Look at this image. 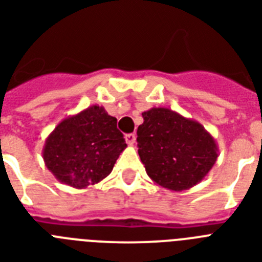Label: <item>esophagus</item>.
I'll return each mask as SVG.
<instances>
[{"instance_id":"1","label":"esophagus","mask_w":262,"mask_h":262,"mask_svg":"<svg viewBox=\"0 0 262 262\" xmlns=\"http://www.w3.org/2000/svg\"><path fill=\"white\" fill-rule=\"evenodd\" d=\"M125 140H126L127 145H133L136 142V136L133 135V133H130V135H126L125 136Z\"/></svg>"}]
</instances>
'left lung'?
I'll return each instance as SVG.
<instances>
[{"mask_svg": "<svg viewBox=\"0 0 262 262\" xmlns=\"http://www.w3.org/2000/svg\"><path fill=\"white\" fill-rule=\"evenodd\" d=\"M142 118L137 129L138 155L153 183L178 192L205 179L220 149L203 125L168 107H152Z\"/></svg>", "mask_w": 262, "mask_h": 262, "instance_id": "left-lung-1", "label": "left lung"}]
</instances>
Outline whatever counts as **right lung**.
<instances>
[{"instance_id": "add662e5", "label": "right lung", "mask_w": 262, "mask_h": 262, "mask_svg": "<svg viewBox=\"0 0 262 262\" xmlns=\"http://www.w3.org/2000/svg\"><path fill=\"white\" fill-rule=\"evenodd\" d=\"M125 148L116 117L93 105L55 126L46 138L42 159L59 182L83 188L107 178Z\"/></svg>"}]
</instances>
